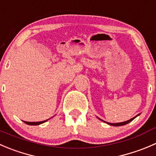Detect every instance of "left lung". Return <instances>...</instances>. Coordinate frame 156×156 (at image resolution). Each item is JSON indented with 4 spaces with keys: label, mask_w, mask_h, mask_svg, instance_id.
Wrapping results in <instances>:
<instances>
[{
    "label": "left lung",
    "mask_w": 156,
    "mask_h": 156,
    "mask_svg": "<svg viewBox=\"0 0 156 156\" xmlns=\"http://www.w3.org/2000/svg\"><path fill=\"white\" fill-rule=\"evenodd\" d=\"M140 114L136 115V116H134V117H133L132 119H130V120H126V121L121 122V123H109V122H106V121H104V120H101V119H100L99 117H98V118L100 120H101V121H103V122H104V123H107V124L110 125V126H123V125H126V124H127V123H129V122H131V121H132V120H133L134 119H135L136 117V116H138L139 115H140Z\"/></svg>",
    "instance_id": "8db88e82"
}]
</instances>
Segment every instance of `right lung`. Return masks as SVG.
<instances>
[{"label":"right lung","instance_id":"add662e5","mask_svg":"<svg viewBox=\"0 0 156 156\" xmlns=\"http://www.w3.org/2000/svg\"><path fill=\"white\" fill-rule=\"evenodd\" d=\"M51 118H52V117H51ZM49 119H50V118H49ZM49 119H48V120H43V121H40V122H27V121H23V122L25 123H27V124H28V125H31V126H36V125L42 124V123H45V122L48 121Z\"/></svg>","mask_w":156,"mask_h":156}]
</instances>
